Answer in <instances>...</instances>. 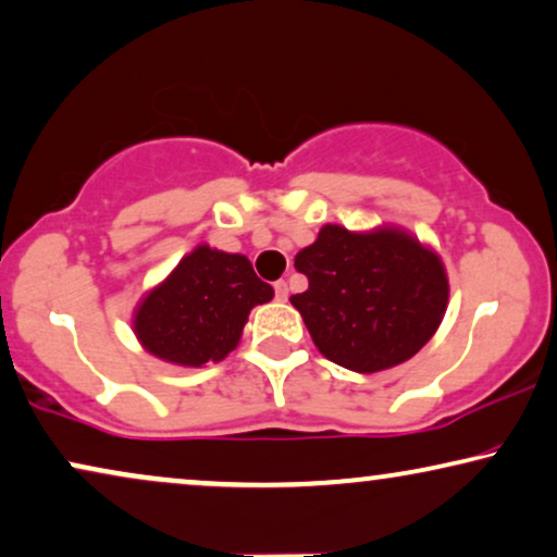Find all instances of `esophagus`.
Returning <instances> with one entry per match:
<instances>
[{
  "label": "esophagus",
  "instance_id": "1",
  "mask_svg": "<svg viewBox=\"0 0 557 557\" xmlns=\"http://www.w3.org/2000/svg\"><path fill=\"white\" fill-rule=\"evenodd\" d=\"M273 292H276L278 301L288 299V284H286V281H276V284H273Z\"/></svg>",
  "mask_w": 557,
  "mask_h": 557
}]
</instances>
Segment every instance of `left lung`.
Instances as JSON below:
<instances>
[{
  "mask_svg": "<svg viewBox=\"0 0 557 557\" xmlns=\"http://www.w3.org/2000/svg\"><path fill=\"white\" fill-rule=\"evenodd\" d=\"M309 288L292 296L317 350L358 373L386 371L420 352L447 309L435 250L399 227L350 233L324 225L294 258Z\"/></svg>",
  "mask_w": 557,
  "mask_h": 557,
  "instance_id": "1",
  "label": "left lung"
}]
</instances>
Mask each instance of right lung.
<instances>
[{"instance_id": "1", "label": "right lung", "mask_w": 557, "mask_h": 557, "mask_svg": "<svg viewBox=\"0 0 557 557\" xmlns=\"http://www.w3.org/2000/svg\"><path fill=\"white\" fill-rule=\"evenodd\" d=\"M273 299L240 252L197 245L171 276L135 309L133 330L150 356L173 366L201 368L227 358L240 343L252 307Z\"/></svg>"}]
</instances>
